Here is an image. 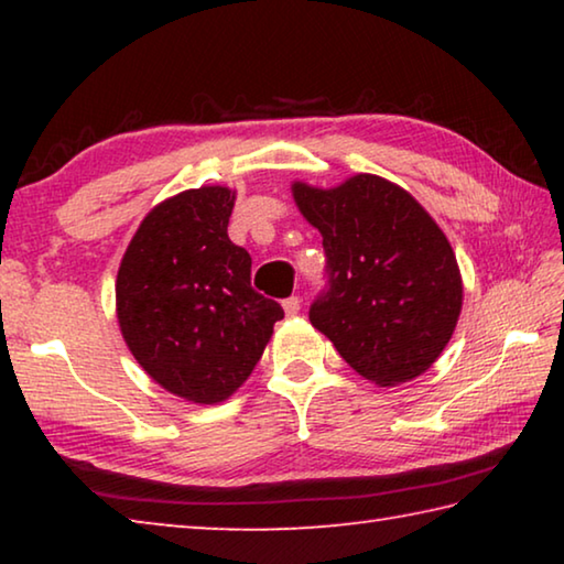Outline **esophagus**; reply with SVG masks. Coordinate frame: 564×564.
<instances>
[{
  "instance_id": "34e87169",
  "label": "esophagus",
  "mask_w": 564,
  "mask_h": 564,
  "mask_svg": "<svg viewBox=\"0 0 564 564\" xmlns=\"http://www.w3.org/2000/svg\"><path fill=\"white\" fill-rule=\"evenodd\" d=\"M283 311H285V316H295V313L301 311V299H299V295H291V299H285L283 301Z\"/></svg>"
}]
</instances>
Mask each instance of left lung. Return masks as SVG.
I'll list each match as a JSON object with an SVG mask.
<instances>
[{"label": "left lung", "mask_w": 564, "mask_h": 564, "mask_svg": "<svg viewBox=\"0 0 564 564\" xmlns=\"http://www.w3.org/2000/svg\"><path fill=\"white\" fill-rule=\"evenodd\" d=\"M293 198L326 251V289L308 311L313 326L378 386L425 373L463 305L445 234L408 191L373 174L328 191L293 184Z\"/></svg>", "instance_id": "left-lung-1"}]
</instances>
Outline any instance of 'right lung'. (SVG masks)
Segmentation results:
<instances>
[{
    "mask_svg": "<svg viewBox=\"0 0 564 564\" xmlns=\"http://www.w3.org/2000/svg\"><path fill=\"white\" fill-rule=\"evenodd\" d=\"M234 191L188 188L159 204L133 234L117 275L119 326L161 388L221 403L251 376L275 301L251 285V256L228 238Z\"/></svg>",
    "mask_w": 564,
    "mask_h": 564,
    "instance_id": "1",
    "label": "right lung"
}]
</instances>
